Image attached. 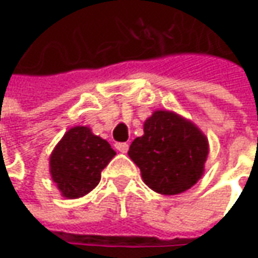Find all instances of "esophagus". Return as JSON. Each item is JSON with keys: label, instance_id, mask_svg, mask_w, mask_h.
Returning a JSON list of instances; mask_svg holds the SVG:
<instances>
[{"label": "esophagus", "instance_id": "obj_1", "mask_svg": "<svg viewBox=\"0 0 258 258\" xmlns=\"http://www.w3.org/2000/svg\"><path fill=\"white\" fill-rule=\"evenodd\" d=\"M114 148H116L120 154H126V152H127V149H129V145L126 144V142H123V144L120 142V144L114 145Z\"/></svg>", "mask_w": 258, "mask_h": 258}]
</instances>
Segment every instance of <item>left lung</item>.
Listing matches in <instances>:
<instances>
[{
  "label": "left lung",
  "mask_w": 258,
  "mask_h": 258,
  "mask_svg": "<svg viewBox=\"0 0 258 258\" xmlns=\"http://www.w3.org/2000/svg\"><path fill=\"white\" fill-rule=\"evenodd\" d=\"M208 152V139L197 124L171 110H155L127 155L152 191L176 195L201 179Z\"/></svg>",
  "instance_id": "obj_1"
}]
</instances>
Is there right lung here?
I'll return each mask as SVG.
<instances>
[{"label": "right lung", "mask_w": 258, "mask_h": 258, "mask_svg": "<svg viewBox=\"0 0 258 258\" xmlns=\"http://www.w3.org/2000/svg\"><path fill=\"white\" fill-rule=\"evenodd\" d=\"M116 152L87 126L70 127L50 155V175L67 200L85 197L100 182V173Z\"/></svg>", "instance_id": "add662e5"}]
</instances>
